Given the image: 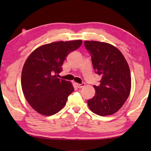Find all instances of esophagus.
Returning a JSON list of instances; mask_svg holds the SVG:
<instances>
[{
	"label": "esophagus",
	"mask_w": 151,
	"mask_h": 151,
	"mask_svg": "<svg viewBox=\"0 0 151 151\" xmlns=\"http://www.w3.org/2000/svg\"><path fill=\"white\" fill-rule=\"evenodd\" d=\"M76 86H77L78 88H81L82 87H83V86H84V83H83V84H78V83H76Z\"/></svg>",
	"instance_id": "1"
}]
</instances>
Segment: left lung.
Listing matches in <instances>:
<instances>
[{"mask_svg": "<svg viewBox=\"0 0 151 151\" xmlns=\"http://www.w3.org/2000/svg\"><path fill=\"white\" fill-rule=\"evenodd\" d=\"M91 55L93 67L101 76L99 86L93 85L96 94L87 101L90 110L100 116L117 112L129 98L131 88L130 69L117 47L107 42L84 41Z\"/></svg>", "mask_w": 151, "mask_h": 151, "instance_id": "left-lung-1", "label": "left lung"}]
</instances>
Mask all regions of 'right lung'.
Here are the masks:
<instances>
[{
	"label": "right lung",
	"instance_id": "right-lung-1",
	"mask_svg": "<svg viewBox=\"0 0 151 151\" xmlns=\"http://www.w3.org/2000/svg\"><path fill=\"white\" fill-rule=\"evenodd\" d=\"M82 43L77 40L43 45L27 58L22 70V89L27 101L38 113L49 116L65 106L74 88L71 82L59 79L56 74L61 72L67 55Z\"/></svg>",
	"mask_w": 151,
	"mask_h": 151
}]
</instances>
